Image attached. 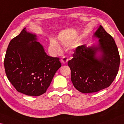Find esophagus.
Returning <instances> with one entry per match:
<instances>
[{
  "label": "esophagus",
  "mask_w": 124,
  "mask_h": 124,
  "mask_svg": "<svg viewBox=\"0 0 124 124\" xmlns=\"http://www.w3.org/2000/svg\"><path fill=\"white\" fill-rule=\"evenodd\" d=\"M68 61V58L67 57V56H63L62 57V60H61V62L63 63H67Z\"/></svg>",
  "instance_id": "34e87169"
}]
</instances>
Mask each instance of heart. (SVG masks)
Listing matches in <instances>:
<instances>
[{
  "label": "heart",
  "instance_id": "heart-1",
  "mask_svg": "<svg viewBox=\"0 0 124 124\" xmlns=\"http://www.w3.org/2000/svg\"><path fill=\"white\" fill-rule=\"evenodd\" d=\"M78 40V39H76V40H66L62 41V44L64 46H69V45L73 44L74 43L76 42ZM50 48L53 52H54L55 54H59L61 52V48L59 44L56 41L54 40H52L50 42Z\"/></svg>",
  "mask_w": 124,
  "mask_h": 124
}]
</instances>
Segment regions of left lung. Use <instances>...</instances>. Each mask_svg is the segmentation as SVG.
Segmentation results:
<instances>
[{"instance_id": "left-lung-1", "label": "left lung", "mask_w": 124, "mask_h": 124, "mask_svg": "<svg viewBox=\"0 0 124 124\" xmlns=\"http://www.w3.org/2000/svg\"><path fill=\"white\" fill-rule=\"evenodd\" d=\"M94 36L99 39L98 46L77 47L68 62L74 87L84 93L97 92L109 87L118 73L120 55L115 41L100 25ZM98 50L102 52L96 56Z\"/></svg>"}]
</instances>
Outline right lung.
Instances as JSON below:
<instances>
[{
  "mask_svg": "<svg viewBox=\"0 0 124 124\" xmlns=\"http://www.w3.org/2000/svg\"><path fill=\"white\" fill-rule=\"evenodd\" d=\"M36 40L24 28L10 41L4 58L8 79L17 92L30 96L46 93L61 67L60 58L48 56Z\"/></svg>",
  "mask_w": 124,
  "mask_h": 124,
  "instance_id": "obj_1",
  "label": "right lung"
}]
</instances>
